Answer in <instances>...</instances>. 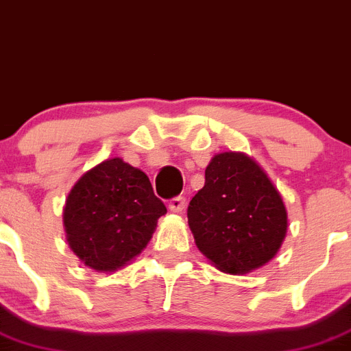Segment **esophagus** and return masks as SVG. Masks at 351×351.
I'll return each instance as SVG.
<instances>
[{
	"label": "esophagus",
	"instance_id": "1",
	"mask_svg": "<svg viewBox=\"0 0 351 351\" xmlns=\"http://www.w3.org/2000/svg\"><path fill=\"white\" fill-rule=\"evenodd\" d=\"M168 206L173 213H182L183 209H185V197H182V195H176V197L169 199Z\"/></svg>",
	"mask_w": 351,
	"mask_h": 351
}]
</instances>
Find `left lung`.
<instances>
[{"label":"left lung","mask_w":351,"mask_h":351,"mask_svg":"<svg viewBox=\"0 0 351 351\" xmlns=\"http://www.w3.org/2000/svg\"><path fill=\"white\" fill-rule=\"evenodd\" d=\"M189 227L199 251L225 274H250L277 254L287 230L279 191L256 160L242 152L216 154L192 197Z\"/></svg>","instance_id":"left-lung-1"}]
</instances>
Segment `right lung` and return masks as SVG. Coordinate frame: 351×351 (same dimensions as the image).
<instances>
[{
  "label": "right lung",
  "mask_w": 351,
  "mask_h": 351,
  "mask_svg": "<svg viewBox=\"0 0 351 351\" xmlns=\"http://www.w3.org/2000/svg\"><path fill=\"white\" fill-rule=\"evenodd\" d=\"M166 215L149 176L121 157L84 173L69 192L64 227L71 250L86 267L116 271L143 251Z\"/></svg>",
  "instance_id": "right-lung-1"
}]
</instances>
